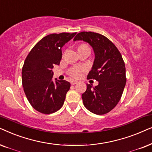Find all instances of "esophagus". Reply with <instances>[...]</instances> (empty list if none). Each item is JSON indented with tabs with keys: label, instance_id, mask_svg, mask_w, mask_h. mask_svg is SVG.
Listing matches in <instances>:
<instances>
[{
	"label": "esophagus",
	"instance_id": "obj_1",
	"mask_svg": "<svg viewBox=\"0 0 152 152\" xmlns=\"http://www.w3.org/2000/svg\"><path fill=\"white\" fill-rule=\"evenodd\" d=\"M77 81H76V80H71V84L72 85H75V84H76L77 83Z\"/></svg>",
	"mask_w": 152,
	"mask_h": 152
}]
</instances>
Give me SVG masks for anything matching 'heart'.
Segmentation results:
<instances>
[{"label":"heart","instance_id":"1","mask_svg":"<svg viewBox=\"0 0 152 152\" xmlns=\"http://www.w3.org/2000/svg\"><path fill=\"white\" fill-rule=\"evenodd\" d=\"M86 47H88V46H87L86 44H80L79 46H78V50L80 49V48H86ZM84 70H85V68L83 67V66H79V67H72V68H71L69 70L68 73H69V74L72 76V77L74 78H78L81 76L82 73L83 72Z\"/></svg>","mask_w":152,"mask_h":152}]
</instances>
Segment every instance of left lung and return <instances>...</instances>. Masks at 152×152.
Wrapping results in <instances>:
<instances>
[{
	"mask_svg": "<svg viewBox=\"0 0 152 152\" xmlns=\"http://www.w3.org/2000/svg\"><path fill=\"white\" fill-rule=\"evenodd\" d=\"M83 40L93 48L95 59L88 79H94L98 86L87 84L82 94L86 108L96 115H104L112 110L122 97L126 82V68L120 52L105 36L93 32H81L74 41Z\"/></svg>",
	"mask_w": 152,
	"mask_h": 152,
	"instance_id": "8db88e82",
	"label": "left lung"
}]
</instances>
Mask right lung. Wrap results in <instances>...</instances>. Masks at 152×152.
Returning a JSON list of instances; mask_svg holds the SVG:
<instances>
[{
	"label": "right lung",
	"instance_id": "1",
	"mask_svg": "<svg viewBox=\"0 0 152 152\" xmlns=\"http://www.w3.org/2000/svg\"><path fill=\"white\" fill-rule=\"evenodd\" d=\"M76 32L50 34L32 48L22 68V85L30 105L43 114H50L63 106L71 85L65 80H52L53 66L59 65L61 48Z\"/></svg>",
	"mask_w": 152,
	"mask_h": 152
}]
</instances>
